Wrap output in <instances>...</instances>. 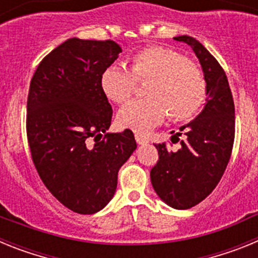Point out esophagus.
Here are the masks:
<instances>
[{
    "mask_svg": "<svg viewBox=\"0 0 258 258\" xmlns=\"http://www.w3.org/2000/svg\"><path fill=\"white\" fill-rule=\"evenodd\" d=\"M136 141L138 145H145V143H147V140L143 136H141V134H136Z\"/></svg>",
    "mask_w": 258,
    "mask_h": 258,
    "instance_id": "1",
    "label": "esophagus"
}]
</instances>
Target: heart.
Wrapping results in <instances>:
<instances>
[{"mask_svg":"<svg viewBox=\"0 0 258 258\" xmlns=\"http://www.w3.org/2000/svg\"><path fill=\"white\" fill-rule=\"evenodd\" d=\"M137 80L149 83L141 99L125 104L117 113L121 126L146 132L168 113L178 121L192 117L207 97V81L199 66L179 52L165 47H146L124 64L108 66L101 75V89L108 99L124 103L136 90Z\"/></svg>","mask_w":258,"mask_h":258,"instance_id":"b5f03b06","label":"heart"}]
</instances>
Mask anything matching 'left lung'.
Wrapping results in <instances>:
<instances>
[{"instance_id": "obj_1", "label": "left lung", "mask_w": 258, "mask_h": 258, "mask_svg": "<svg viewBox=\"0 0 258 258\" xmlns=\"http://www.w3.org/2000/svg\"><path fill=\"white\" fill-rule=\"evenodd\" d=\"M199 59L207 81V103L192 121L179 127L184 136L178 151L155 145L159 160L151 169L157 197L174 209L199 204L214 190L230 160L235 136V108L226 74L211 52L190 36H178ZM173 133V132H172Z\"/></svg>"}]
</instances>
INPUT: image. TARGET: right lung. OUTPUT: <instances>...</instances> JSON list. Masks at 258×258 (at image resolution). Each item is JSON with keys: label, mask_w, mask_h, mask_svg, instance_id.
I'll return each mask as SVG.
<instances>
[{"label": "right lung", "mask_w": 258, "mask_h": 258, "mask_svg": "<svg viewBox=\"0 0 258 258\" xmlns=\"http://www.w3.org/2000/svg\"><path fill=\"white\" fill-rule=\"evenodd\" d=\"M121 47L112 40L68 38L38 64L27 101L32 160L47 190L80 214L103 209L137 143L133 132L107 133L112 107L101 75Z\"/></svg>", "instance_id": "obj_1"}]
</instances>
